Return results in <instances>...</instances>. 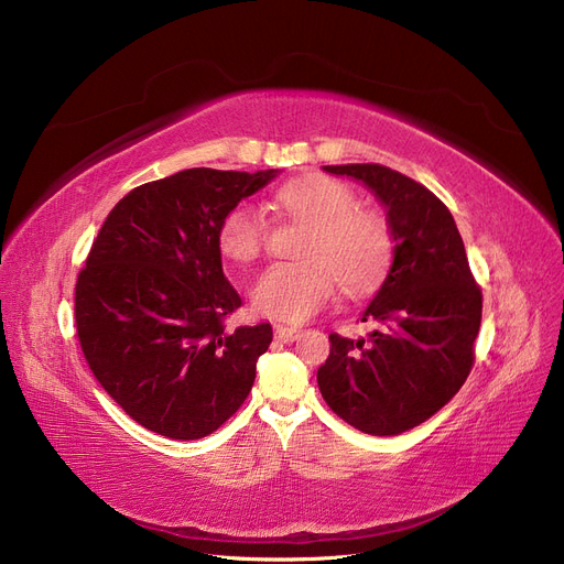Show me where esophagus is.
Returning <instances> with one entry per match:
<instances>
[{
	"label": "esophagus",
	"instance_id": "esophagus-1",
	"mask_svg": "<svg viewBox=\"0 0 564 564\" xmlns=\"http://www.w3.org/2000/svg\"><path fill=\"white\" fill-rule=\"evenodd\" d=\"M274 336H276V340H281V343H292V340H297L300 329L283 327V324H276V327H274Z\"/></svg>",
	"mask_w": 564,
	"mask_h": 564
}]
</instances>
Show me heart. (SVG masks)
Wrapping results in <instances>:
<instances>
[{
    "label": "heart",
    "instance_id": "1",
    "mask_svg": "<svg viewBox=\"0 0 564 564\" xmlns=\"http://www.w3.org/2000/svg\"><path fill=\"white\" fill-rule=\"evenodd\" d=\"M290 217L308 224L297 262H274L251 285L256 313L283 322H304L343 292L366 297L387 279L395 240L389 219L361 207L349 185L329 175H300L276 192ZM270 221L253 203H237L217 228L224 258L247 264L262 256Z\"/></svg>",
    "mask_w": 564,
    "mask_h": 564
}]
</instances>
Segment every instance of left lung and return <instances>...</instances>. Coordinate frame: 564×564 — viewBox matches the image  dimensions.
I'll return each mask as SVG.
<instances>
[{"label": "left lung", "instance_id": "left-lung-1", "mask_svg": "<svg viewBox=\"0 0 564 564\" xmlns=\"http://www.w3.org/2000/svg\"><path fill=\"white\" fill-rule=\"evenodd\" d=\"M324 171L357 177L387 205L395 253L364 313L377 329L361 340L332 334L317 387L351 427L402 434L434 416L466 381L476 361L482 290L451 210L425 185L383 164Z\"/></svg>", "mask_w": 564, "mask_h": 564}]
</instances>
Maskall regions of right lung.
<instances>
[{"label": "right lung", "instance_id": "1", "mask_svg": "<svg viewBox=\"0 0 564 564\" xmlns=\"http://www.w3.org/2000/svg\"><path fill=\"white\" fill-rule=\"evenodd\" d=\"M274 175L177 171L126 194L94 240L75 283L77 338L100 387L145 430L203 438L247 400L272 327L226 329L242 300L217 228Z\"/></svg>", "mask_w": 564, "mask_h": 564}]
</instances>
